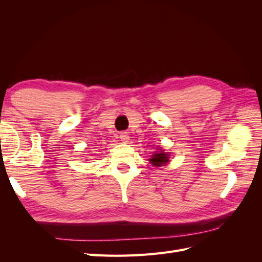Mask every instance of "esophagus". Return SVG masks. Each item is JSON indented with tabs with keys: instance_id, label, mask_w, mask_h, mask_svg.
I'll return each mask as SVG.
<instances>
[{
	"instance_id": "obj_1",
	"label": "esophagus",
	"mask_w": 262,
	"mask_h": 262,
	"mask_svg": "<svg viewBox=\"0 0 262 262\" xmlns=\"http://www.w3.org/2000/svg\"><path fill=\"white\" fill-rule=\"evenodd\" d=\"M120 140L122 141V143H128V142L130 141L129 134L126 133V132H122V133L120 134Z\"/></svg>"
}]
</instances>
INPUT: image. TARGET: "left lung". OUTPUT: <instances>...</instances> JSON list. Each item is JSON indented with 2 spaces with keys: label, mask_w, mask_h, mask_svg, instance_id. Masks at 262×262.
Here are the masks:
<instances>
[{
  "label": "left lung",
  "mask_w": 262,
  "mask_h": 262,
  "mask_svg": "<svg viewBox=\"0 0 262 262\" xmlns=\"http://www.w3.org/2000/svg\"><path fill=\"white\" fill-rule=\"evenodd\" d=\"M148 161L156 167H161V166H165L169 162V153H165L163 149L160 148L158 152H154V155H152Z\"/></svg>",
  "instance_id": "obj_1"
}]
</instances>
